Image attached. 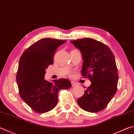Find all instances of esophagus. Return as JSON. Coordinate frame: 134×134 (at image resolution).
Wrapping results in <instances>:
<instances>
[{"mask_svg": "<svg viewBox=\"0 0 134 134\" xmlns=\"http://www.w3.org/2000/svg\"><path fill=\"white\" fill-rule=\"evenodd\" d=\"M76 83H75V82H74V81H71V86H72V87H74V86H76Z\"/></svg>", "mask_w": 134, "mask_h": 134, "instance_id": "obj_1", "label": "esophagus"}]
</instances>
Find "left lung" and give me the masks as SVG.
<instances>
[{
  "label": "left lung",
  "instance_id": "8db88e82",
  "mask_svg": "<svg viewBox=\"0 0 134 134\" xmlns=\"http://www.w3.org/2000/svg\"><path fill=\"white\" fill-rule=\"evenodd\" d=\"M81 53V74L91 84L77 99L84 110L97 113L105 108L117 90L118 74L115 60L107 46L91 38L71 41ZM85 88V87H84Z\"/></svg>",
  "mask_w": 134,
  "mask_h": 134
}]
</instances>
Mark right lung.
<instances>
[{
  "mask_svg": "<svg viewBox=\"0 0 134 134\" xmlns=\"http://www.w3.org/2000/svg\"><path fill=\"white\" fill-rule=\"evenodd\" d=\"M66 40L42 38L33 43L23 53L19 60L16 82L23 100L38 113H45L54 108L58 103L60 90L69 89V80H44L46 69L53 64V56L60 45Z\"/></svg>",
  "mask_w": 134,
  "mask_h": 134,
  "instance_id": "right-lung-1",
  "label": "right lung"
}]
</instances>
